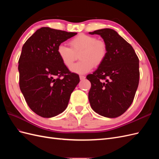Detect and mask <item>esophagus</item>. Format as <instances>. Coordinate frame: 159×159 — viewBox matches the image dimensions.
<instances>
[{"label":"esophagus","instance_id":"obj_1","mask_svg":"<svg viewBox=\"0 0 159 159\" xmlns=\"http://www.w3.org/2000/svg\"><path fill=\"white\" fill-rule=\"evenodd\" d=\"M80 78L81 80H83L85 78V77L84 75H80Z\"/></svg>","mask_w":159,"mask_h":159}]
</instances>
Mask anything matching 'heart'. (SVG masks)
Here are the masks:
<instances>
[{"instance_id": "b5f03b06", "label": "heart", "mask_w": 159, "mask_h": 159, "mask_svg": "<svg viewBox=\"0 0 159 159\" xmlns=\"http://www.w3.org/2000/svg\"><path fill=\"white\" fill-rule=\"evenodd\" d=\"M71 48L64 44L57 46V53L60 59L66 67L70 68L76 57L81 52L82 60L70 67L71 72L84 74L92 70L93 65L98 66L102 63L107 54V46L102 40H98L93 36L80 34L70 41Z\"/></svg>"}]
</instances>
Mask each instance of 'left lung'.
Returning a JSON list of instances; mask_svg holds the SVG:
<instances>
[{
  "instance_id": "1",
  "label": "left lung",
  "mask_w": 159,
  "mask_h": 159,
  "mask_svg": "<svg viewBox=\"0 0 159 159\" xmlns=\"http://www.w3.org/2000/svg\"><path fill=\"white\" fill-rule=\"evenodd\" d=\"M98 34L107 46L104 60L92 74L88 98L95 113L108 118L123 114L131 106L139 81V60L131 45L113 29L89 32Z\"/></svg>"
}]
</instances>
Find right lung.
<instances>
[{"instance_id":"right-lung-1","label":"right lung","mask_w":159,"mask_h":159,"mask_svg":"<svg viewBox=\"0 0 159 159\" xmlns=\"http://www.w3.org/2000/svg\"><path fill=\"white\" fill-rule=\"evenodd\" d=\"M76 34L42 27L22 46L18 60L20 89L29 107L42 117L65 111L80 82L79 75L69 71L57 53V46Z\"/></svg>"}]
</instances>
